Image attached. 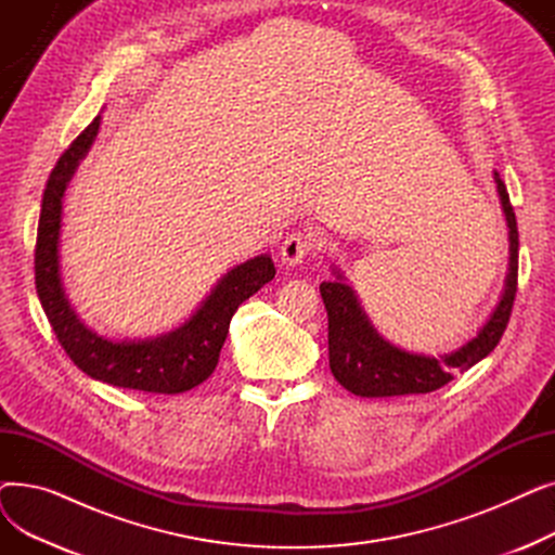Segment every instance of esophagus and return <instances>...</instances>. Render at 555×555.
Returning a JSON list of instances; mask_svg holds the SVG:
<instances>
[{
  "mask_svg": "<svg viewBox=\"0 0 555 555\" xmlns=\"http://www.w3.org/2000/svg\"><path fill=\"white\" fill-rule=\"evenodd\" d=\"M317 249V238L310 231H293L287 233V238L281 245V260L287 268H297L304 262L306 256H310Z\"/></svg>",
  "mask_w": 555,
  "mask_h": 555,
  "instance_id": "1",
  "label": "esophagus"
}]
</instances>
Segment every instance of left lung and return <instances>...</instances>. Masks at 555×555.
<instances>
[{
    "instance_id": "left-lung-1",
    "label": "left lung",
    "mask_w": 555,
    "mask_h": 555,
    "mask_svg": "<svg viewBox=\"0 0 555 555\" xmlns=\"http://www.w3.org/2000/svg\"><path fill=\"white\" fill-rule=\"evenodd\" d=\"M502 209L508 222L511 258L508 274L502 299L492 310L483 328L468 344L452 353L431 358L402 351L380 337L353 293L351 285L344 283V274L333 270L335 281L319 285L326 312H328V360L335 380L356 396L362 398H387L429 393L448 385L456 371H465L481 362L494 346L500 344L517 293V220L511 207V197L500 172H494Z\"/></svg>"
}]
</instances>
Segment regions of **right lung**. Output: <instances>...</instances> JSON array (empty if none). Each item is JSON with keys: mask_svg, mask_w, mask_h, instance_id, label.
Instances as JSON below:
<instances>
[{"mask_svg": "<svg viewBox=\"0 0 555 555\" xmlns=\"http://www.w3.org/2000/svg\"><path fill=\"white\" fill-rule=\"evenodd\" d=\"M99 128L101 114L72 141L47 180L36 243L38 297L57 341L82 373L121 389L182 393L216 371L233 312L274 279V262L268 254H260L229 270L180 328L159 337L114 341L87 328L65 297L57 243L65 191L80 159L90 153Z\"/></svg>", "mask_w": 555, "mask_h": 555, "instance_id": "obj_1", "label": "right lung"}]
</instances>
